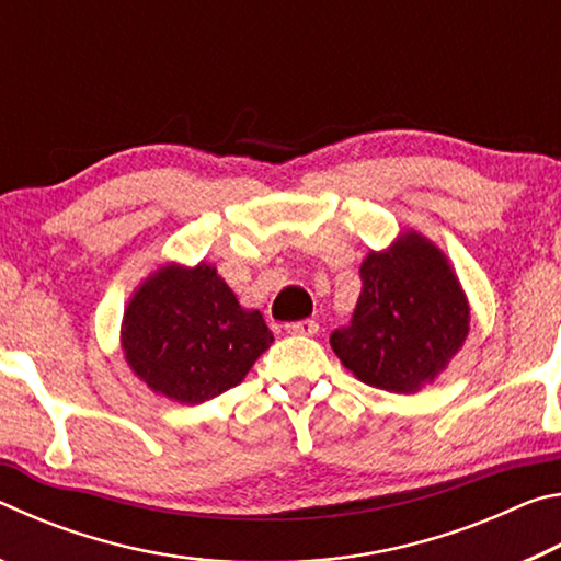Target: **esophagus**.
<instances>
[{
  "instance_id": "1",
  "label": "esophagus",
  "mask_w": 561,
  "mask_h": 561,
  "mask_svg": "<svg viewBox=\"0 0 561 561\" xmlns=\"http://www.w3.org/2000/svg\"><path fill=\"white\" fill-rule=\"evenodd\" d=\"M284 329H287V334H294V336H314L319 331V324L314 319H301V321H289V324H284Z\"/></svg>"
}]
</instances>
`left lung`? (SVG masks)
Segmentation results:
<instances>
[{"instance_id": "obj_1", "label": "left lung", "mask_w": 561, "mask_h": 561, "mask_svg": "<svg viewBox=\"0 0 561 561\" xmlns=\"http://www.w3.org/2000/svg\"><path fill=\"white\" fill-rule=\"evenodd\" d=\"M468 329L470 307L448 260L425 237L405 232L360 264L354 317L329 341L364 383L413 393L448 366Z\"/></svg>"}]
</instances>
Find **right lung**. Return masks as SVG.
<instances>
[{"label": "right lung", "instance_id": "obj_1", "mask_svg": "<svg viewBox=\"0 0 561 561\" xmlns=\"http://www.w3.org/2000/svg\"><path fill=\"white\" fill-rule=\"evenodd\" d=\"M272 341L260 311L242 309L205 262L150 274L123 317V351L136 376L190 405L240 383Z\"/></svg>", "mask_w": 561, "mask_h": 561}]
</instances>
